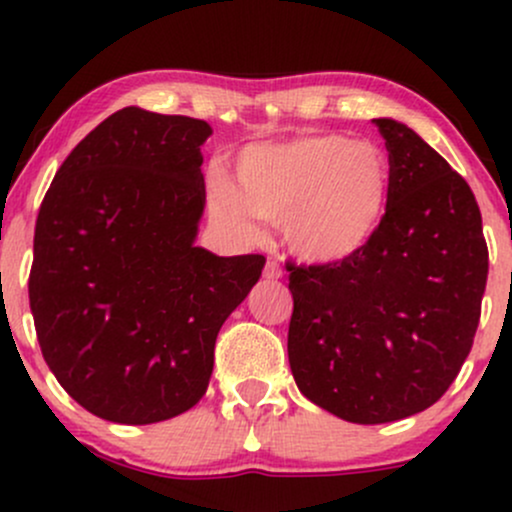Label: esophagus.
<instances>
[{"mask_svg":"<svg viewBox=\"0 0 512 512\" xmlns=\"http://www.w3.org/2000/svg\"><path fill=\"white\" fill-rule=\"evenodd\" d=\"M264 279L267 281L281 279V264L276 260H269L267 264H264Z\"/></svg>","mask_w":512,"mask_h":512,"instance_id":"34e87169","label":"esophagus"}]
</instances>
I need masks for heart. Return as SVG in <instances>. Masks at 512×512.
<instances>
[{
    "label": "heart",
    "instance_id": "obj_1",
    "mask_svg": "<svg viewBox=\"0 0 512 512\" xmlns=\"http://www.w3.org/2000/svg\"><path fill=\"white\" fill-rule=\"evenodd\" d=\"M236 192L216 185L214 214L240 233L281 223L286 245L308 262L356 257L383 226L392 195L390 158L344 134H298L255 144L236 158Z\"/></svg>",
    "mask_w": 512,
    "mask_h": 512
}]
</instances>
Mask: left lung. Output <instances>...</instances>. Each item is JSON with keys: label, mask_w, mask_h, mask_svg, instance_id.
Here are the masks:
<instances>
[{"label": "left lung", "mask_w": 512, "mask_h": 512, "mask_svg": "<svg viewBox=\"0 0 512 512\" xmlns=\"http://www.w3.org/2000/svg\"><path fill=\"white\" fill-rule=\"evenodd\" d=\"M392 168L385 221L344 262L289 269V363L298 390L351 424L436 404L474 344L489 274L467 180L414 129L380 117Z\"/></svg>", "instance_id": "1"}]
</instances>
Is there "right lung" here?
<instances>
[{
    "mask_svg": "<svg viewBox=\"0 0 512 512\" xmlns=\"http://www.w3.org/2000/svg\"><path fill=\"white\" fill-rule=\"evenodd\" d=\"M211 127L117 110L88 132L40 204L28 298L45 363L91 414L156 424L207 392L216 334L264 257L197 248Z\"/></svg>",
    "mask_w": 512,
    "mask_h": 512,
    "instance_id": "1",
    "label": "right lung"
}]
</instances>
